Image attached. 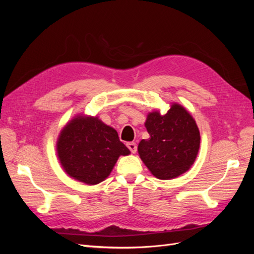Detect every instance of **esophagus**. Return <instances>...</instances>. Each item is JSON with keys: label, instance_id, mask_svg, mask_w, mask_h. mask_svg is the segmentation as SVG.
I'll use <instances>...</instances> for the list:
<instances>
[{"label": "esophagus", "instance_id": "1", "mask_svg": "<svg viewBox=\"0 0 254 254\" xmlns=\"http://www.w3.org/2000/svg\"><path fill=\"white\" fill-rule=\"evenodd\" d=\"M126 145H127V147L129 148V150L131 151L132 153H134L136 151L137 147H136V144L134 142H128Z\"/></svg>", "mask_w": 254, "mask_h": 254}]
</instances>
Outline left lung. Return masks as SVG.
I'll return each instance as SVG.
<instances>
[{
  "label": "left lung",
  "mask_w": 254,
  "mask_h": 254,
  "mask_svg": "<svg viewBox=\"0 0 254 254\" xmlns=\"http://www.w3.org/2000/svg\"><path fill=\"white\" fill-rule=\"evenodd\" d=\"M145 127L150 135L139 144V155L151 174L161 180L176 178L193 165L200 145L196 122L180 105L166 114H148Z\"/></svg>",
  "instance_id": "left-lung-1"
}]
</instances>
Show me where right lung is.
<instances>
[{"mask_svg":"<svg viewBox=\"0 0 254 254\" xmlns=\"http://www.w3.org/2000/svg\"><path fill=\"white\" fill-rule=\"evenodd\" d=\"M57 152L65 173L90 186L104 181L119 157L130 153L113 128L91 117L68 123L59 135Z\"/></svg>","mask_w":254,"mask_h":254,"instance_id":"add662e5","label":"right lung"}]
</instances>
